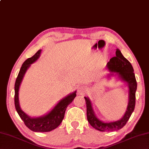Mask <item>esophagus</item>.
I'll list each match as a JSON object with an SVG mask.
<instances>
[{
    "mask_svg": "<svg viewBox=\"0 0 149 149\" xmlns=\"http://www.w3.org/2000/svg\"><path fill=\"white\" fill-rule=\"evenodd\" d=\"M86 91V86L84 85H80L78 87V90L77 92L79 94H84L85 92Z\"/></svg>",
    "mask_w": 149,
    "mask_h": 149,
    "instance_id": "34e87169",
    "label": "esophagus"
}]
</instances>
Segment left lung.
I'll list each match as a JSON object with an SVG mask.
<instances>
[{
	"label": "left lung",
	"mask_w": 149,
	"mask_h": 149,
	"mask_svg": "<svg viewBox=\"0 0 149 149\" xmlns=\"http://www.w3.org/2000/svg\"><path fill=\"white\" fill-rule=\"evenodd\" d=\"M106 66L110 72L106 76L108 79L115 77L128 87V102L126 110L120 119L113 121H104L96 116L92 101L88 97H84L86 106L87 119L90 125L99 131H117L126 125L135 109L137 83L132 65L123 56L119 49H116V57L111 58Z\"/></svg>",
	"instance_id": "8db88e82"
}]
</instances>
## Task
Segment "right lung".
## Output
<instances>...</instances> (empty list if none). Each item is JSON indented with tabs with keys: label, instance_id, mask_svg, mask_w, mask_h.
Returning <instances> with one entry per match:
<instances>
[{
	"label": "right lung",
	"instance_id": "obj_1",
	"mask_svg": "<svg viewBox=\"0 0 149 149\" xmlns=\"http://www.w3.org/2000/svg\"><path fill=\"white\" fill-rule=\"evenodd\" d=\"M41 52V49L38 50L33 56L25 61L21 66L14 85V104L17 114L29 129L35 132H48L57 128L63 121L67 107L72 102L77 95V90L61 99L50 111L40 116L30 117L21 109L19 100L20 85L25 73L31 66V64L39 59Z\"/></svg>",
	"mask_w": 149,
	"mask_h": 149
}]
</instances>
